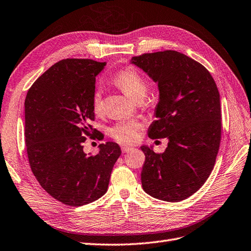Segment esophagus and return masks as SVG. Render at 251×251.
Segmentation results:
<instances>
[{"label":"esophagus","instance_id":"1","mask_svg":"<svg viewBox=\"0 0 251 251\" xmlns=\"http://www.w3.org/2000/svg\"><path fill=\"white\" fill-rule=\"evenodd\" d=\"M133 150H134V148H132V146H126V145H125L122 148L123 152H129V151H132Z\"/></svg>","mask_w":251,"mask_h":251}]
</instances>
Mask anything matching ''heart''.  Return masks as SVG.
Listing matches in <instances>:
<instances>
[{"label":"heart","mask_w":251,"mask_h":251,"mask_svg":"<svg viewBox=\"0 0 251 251\" xmlns=\"http://www.w3.org/2000/svg\"><path fill=\"white\" fill-rule=\"evenodd\" d=\"M113 83L132 100L144 99L148 93V84L141 75L133 67H126L118 72L114 77ZM92 109L96 114H100L102 111V100L100 91H96L92 98ZM141 125L135 120L120 122L110 128L112 138L122 144H133L140 137Z\"/></svg>","instance_id":"obj_1"}]
</instances>
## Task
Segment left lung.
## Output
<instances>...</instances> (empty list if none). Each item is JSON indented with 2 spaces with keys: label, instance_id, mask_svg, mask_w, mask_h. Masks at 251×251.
Instances as JSON below:
<instances>
[{
  "label": "left lung",
  "instance_id": "8db88e82",
  "mask_svg": "<svg viewBox=\"0 0 251 251\" xmlns=\"http://www.w3.org/2000/svg\"><path fill=\"white\" fill-rule=\"evenodd\" d=\"M131 62L158 83V119L149 137L168 138L162 153L141 146L143 190L164 201H184L205 183L215 165L221 140L218 88L203 65L176 50L143 54Z\"/></svg>",
  "mask_w": 251,
  "mask_h": 251
}]
</instances>
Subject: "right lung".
Masks as SVG:
<instances>
[{
    "label": "right lung",
    "mask_w": 251,
    "mask_h": 251,
    "mask_svg": "<svg viewBox=\"0 0 251 251\" xmlns=\"http://www.w3.org/2000/svg\"><path fill=\"white\" fill-rule=\"evenodd\" d=\"M106 64L63 59L34 82L25 100V141L31 170L51 197L67 205L87 204L105 194L122 153L115 142L100 144L96 155L83 151L86 137L99 139L89 123L94 120L96 76Z\"/></svg>",
    "instance_id": "1"
}]
</instances>
